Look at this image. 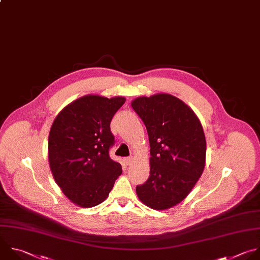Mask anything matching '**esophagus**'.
Here are the masks:
<instances>
[{"label": "esophagus", "mask_w": 260, "mask_h": 260, "mask_svg": "<svg viewBox=\"0 0 260 260\" xmlns=\"http://www.w3.org/2000/svg\"><path fill=\"white\" fill-rule=\"evenodd\" d=\"M124 162H125L126 165H131L132 162H133V157H125Z\"/></svg>", "instance_id": "34e87169"}]
</instances>
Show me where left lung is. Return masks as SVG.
<instances>
[{
	"mask_svg": "<svg viewBox=\"0 0 260 260\" xmlns=\"http://www.w3.org/2000/svg\"><path fill=\"white\" fill-rule=\"evenodd\" d=\"M132 107L147 128L151 148L150 176L137 186V195L152 209L171 208L189 195L204 170L203 127L188 105L169 94L139 97Z\"/></svg>",
	"mask_w": 260,
	"mask_h": 260,
	"instance_id": "left-lung-1",
	"label": "left lung"
}]
</instances>
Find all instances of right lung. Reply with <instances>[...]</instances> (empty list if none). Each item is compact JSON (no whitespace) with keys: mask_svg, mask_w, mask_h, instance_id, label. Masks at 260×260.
Listing matches in <instances>:
<instances>
[{"mask_svg":"<svg viewBox=\"0 0 260 260\" xmlns=\"http://www.w3.org/2000/svg\"><path fill=\"white\" fill-rule=\"evenodd\" d=\"M125 98L83 96L55 118L49 134L48 158L56 184L80 207L102 203L122 169L109 156L114 145L110 122Z\"/></svg>","mask_w":260,"mask_h":260,"instance_id":"obj_1","label":"right lung"}]
</instances>
